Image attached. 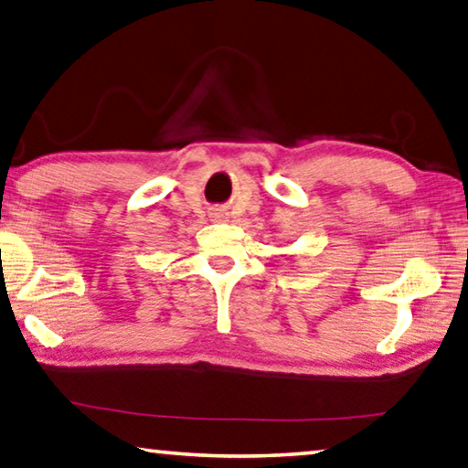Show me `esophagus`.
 I'll return each instance as SVG.
<instances>
[{
	"mask_svg": "<svg viewBox=\"0 0 468 468\" xmlns=\"http://www.w3.org/2000/svg\"><path fill=\"white\" fill-rule=\"evenodd\" d=\"M225 216H227L225 210H214V212H212V218H214V220H222V218H225Z\"/></svg>",
	"mask_w": 468,
	"mask_h": 468,
	"instance_id": "1",
	"label": "esophagus"
}]
</instances>
